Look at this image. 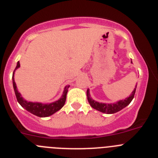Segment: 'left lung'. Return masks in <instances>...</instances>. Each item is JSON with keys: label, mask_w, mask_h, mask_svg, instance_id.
I'll return each instance as SVG.
<instances>
[{"label": "left lung", "mask_w": 158, "mask_h": 158, "mask_svg": "<svg viewBox=\"0 0 158 158\" xmlns=\"http://www.w3.org/2000/svg\"><path fill=\"white\" fill-rule=\"evenodd\" d=\"M136 86L134 89V90L132 91L131 94L128 98H125L124 100L119 101V102H116V103H112V104L99 103V102L93 100V99L90 98L89 89H87V91H86L87 100L88 102H89V105L91 106L92 108H94V109H95L98 111H100V112H102V113H107V114H112V113H117V112L120 111L121 109H123V108H125L127 106H128L129 104L131 103V102L132 101V99L134 98L135 94Z\"/></svg>", "instance_id": "1"}]
</instances>
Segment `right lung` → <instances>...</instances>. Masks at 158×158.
<instances>
[{
    "mask_svg": "<svg viewBox=\"0 0 158 158\" xmlns=\"http://www.w3.org/2000/svg\"><path fill=\"white\" fill-rule=\"evenodd\" d=\"M19 67H20V64H19V61H18L17 62V65L15 67V70H14V72ZM14 72L13 75H12V83H13V88L14 90H15L16 99L18 101V102L20 104V106L23 108H24L26 110H27L28 112L31 113L32 114L35 115V116H39V117H46V116H51V115H52L53 113H56V112H57L58 110H60V109L64 106V103L66 102L67 93H68V90H69V88L70 86H65L64 90L63 95L61 96V98L58 101L52 102V103L42 104L40 103V102H27V101L24 100L23 98V97H21L20 93H19L18 90H17L16 84H15V80H14Z\"/></svg>",
    "mask_w": 158,
    "mask_h": 158,
    "instance_id": "obj_1",
    "label": "right lung"
}]
</instances>
